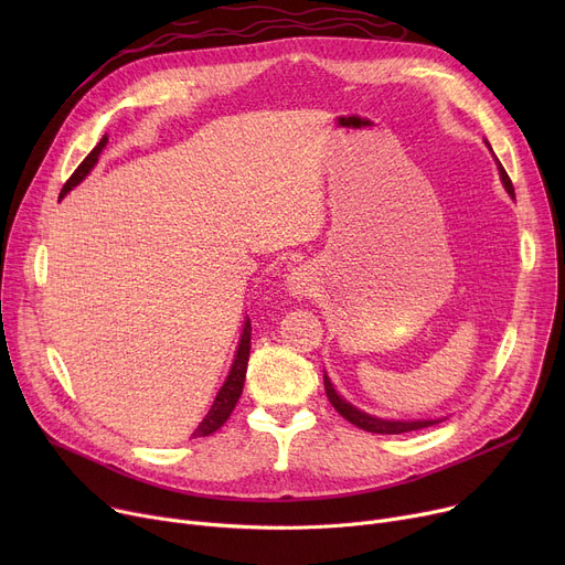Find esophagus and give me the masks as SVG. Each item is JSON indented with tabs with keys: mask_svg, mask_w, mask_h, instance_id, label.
Instances as JSON below:
<instances>
[{
	"mask_svg": "<svg viewBox=\"0 0 565 565\" xmlns=\"http://www.w3.org/2000/svg\"><path fill=\"white\" fill-rule=\"evenodd\" d=\"M286 284H288V292L298 295V298L309 292V279H307V273L302 270H290V275L286 277Z\"/></svg>",
	"mask_w": 565,
	"mask_h": 565,
	"instance_id": "obj_1",
	"label": "esophagus"
}]
</instances>
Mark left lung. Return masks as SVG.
<instances>
[{
  "label": "left lung",
  "instance_id": "8db88e82",
  "mask_svg": "<svg viewBox=\"0 0 565 565\" xmlns=\"http://www.w3.org/2000/svg\"><path fill=\"white\" fill-rule=\"evenodd\" d=\"M490 146V143H488ZM497 160V158H494ZM497 169H499V178L503 188H507L509 196L515 199V190H513V183L511 178L507 173V169L501 167V162L497 160ZM322 382H324V394H328L330 403L334 405V409L341 414L343 419H348L350 424H354L362 430H369V433H377V435H401V433H409V430H419V428H428V426H435L444 419H414V422H403V419H380V417H373V414L369 412H362L360 407L350 405L343 396H339V392L334 390L332 380L328 377V373L322 375Z\"/></svg>",
  "mask_w": 565,
  "mask_h": 565
}]
</instances>
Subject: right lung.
I'll list each match as a JSON object with an SVG mask.
<instances>
[{"mask_svg":"<svg viewBox=\"0 0 565 565\" xmlns=\"http://www.w3.org/2000/svg\"><path fill=\"white\" fill-rule=\"evenodd\" d=\"M107 146V135L98 141V146L94 148L92 153H88L84 158V162L75 169V173L68 178L62 194H58V199H64L75 185H79L84 178L88 175V171H92L103 153V148ZM249 348H252V322L249 318L245 320V328H243V334H241V343H237V350H235V358H233V364H231V371L222 384V390L217 392L215 396V403L213 407L207 409V414L203 417V422L196 426V430L192 433V437H207L213 435L215 430H220L226 419L231 417V412L237 403V398H241L243 394V387H245V375H247V362H249Z\"/></svg>","mask_w":565,"mask_h":565,"instance_id":"add662e5","label":"right lung"}]
</instances>
